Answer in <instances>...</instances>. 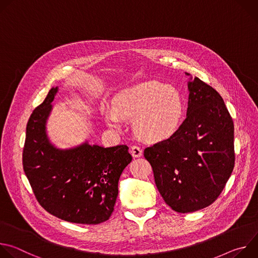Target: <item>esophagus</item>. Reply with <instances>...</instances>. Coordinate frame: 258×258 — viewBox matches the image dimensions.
I'll list each match as a JSON object with an SVG mask.
<instances>
[{"mask_svg": "<svg viewBox=\"0 0 258 258\" xmlns=\"http://www.w3.org/2000/svg\"><path fill=\"white\" fill-rule=\"evenodd\" d=\"M131 153L134 157H141L142 154H143V150L140 148L139 146L134 145V146H132V148H131Z\"/></svg>", "mask_w": 258, "mask_h": 258, "instance_id": "esophagus-1", "label": "esophagus"}]
</instances>
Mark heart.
Here are the masks:
<instances>
[{
	"mask_svg": "<svg viewBox=\"0 0 258 258\" xmlns=\"http://www.w3.org/2000/svg\"><path fill=\"white\" fill-rule=\"evenodd\" d=\"M105 119L118 127L122 119H134V128L143 139L158 142L172 137L183 117V102L178 91L170 86L150 82L127 88L116 95Z\"/></svg>",
	"mask_w": 258,
	"mask_h": 258,
	"instance_id": "heart-1",
	"label": "heart"
}]
</instances>
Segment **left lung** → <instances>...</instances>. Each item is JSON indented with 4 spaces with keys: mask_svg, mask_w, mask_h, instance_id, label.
Instances as JSON below:
<instances>
[{
    "mask_svg": "<svg viewBox=\"0 0 258 258\" xmlns=\"http://www.w3.org/2000/svg\"><path fill=\"white\" fill-rule=\"evenodd\" d=\"M188 88L185 121L172 137L144 150L160 195L179 213L212 204L235 166L234 122L222 96L196 77Z\"/></svg>",
    "mask_w": 258,
    "mask_h": 258,
    "instance_id": "1",
    "label": "left lung"
}]
</instances>
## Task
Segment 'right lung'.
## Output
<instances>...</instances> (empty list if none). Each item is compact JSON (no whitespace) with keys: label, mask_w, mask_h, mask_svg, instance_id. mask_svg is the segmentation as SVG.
<instances>
[{"label":"right lung","mask_w":258,"mask_h":258,"mask_svg":"<svg viewBox=\"0 0 258 258\" xmlns=\"http://www.w3.org/2000/svg\"><path fill=\"white\" fill-rule=\"evenodd\" d=\"M52 88L26 125L22 164L41 206L69 223L98 225L114 210L118 180L132 161L126 145L103 148L88 143L56 149L46 135V120L57 93Z\"/></svg>","instance_id":"1"}]
</instances>
